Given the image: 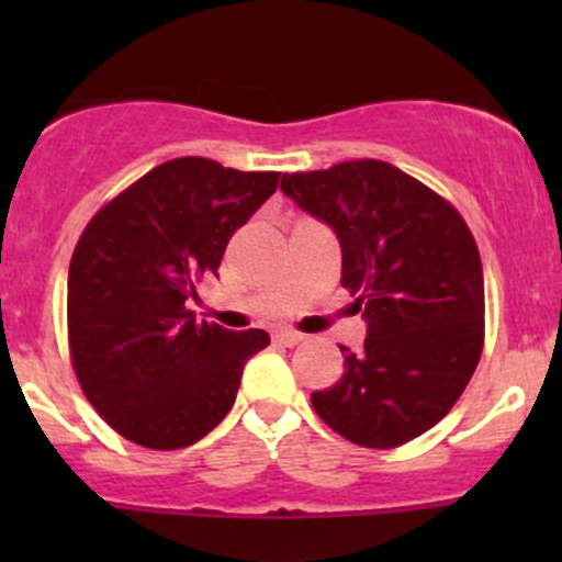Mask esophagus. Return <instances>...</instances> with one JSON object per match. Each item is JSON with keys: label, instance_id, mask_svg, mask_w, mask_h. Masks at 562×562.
<instances>
[{"label": "esophagus", "instance_id": "esophagus-1", "mask_svg": "<svg viewBox=\"0 0 562 562\" xmlns=\"http://www.w3.org/2000/svg\"><path fill=\"white\" fill-rule=\"evenodd\" d=\"M303 338H306V335H301V333H295V330H277L274 333V344H282V346H288V348L299 346Z\"/></svg>", "mask_w": 562, "mask_h": 562}]
</instances>
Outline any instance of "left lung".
Here are the masks:
<instances>
[{
    "label": "left lung",
    "mask_w": 562,
    "mask_h": 562,
    "mask_svg": "<svg viewBox=\"0 0 562 562\" xmlns=\"http://www.w3.org/2000/svg\"><path fill=\"white\" fill-rule=\"evenodd\" d=\"M280 190L335 229L340 285L367 338L344 378L312 393L335 434L393 449L449 415L483 351V267L473 232L438 192L385 160L282 173Z\"/></svg>",
    "instance_id": "obj_1"
}]
</instances>
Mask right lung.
I'll list each match as a JSON object with an SVG mask.
<instances>
[{"label":"right lung","instance_id":"1","mask_svg":"<svg viewBox=\"0 0 562 562\" xmlns=\"http://www.w3.org/2000/svg\"><path fill=\"white\" fill-rule=\"evenodd\" d=\"M277 171L173 158L83 227L68 269V348L89 404L145 449L190 447L227 417L243 367L269 346L187 308L229 237L277 190Z\"/></svg>","mask_w":562,"mask_h":562}]
</instances>
